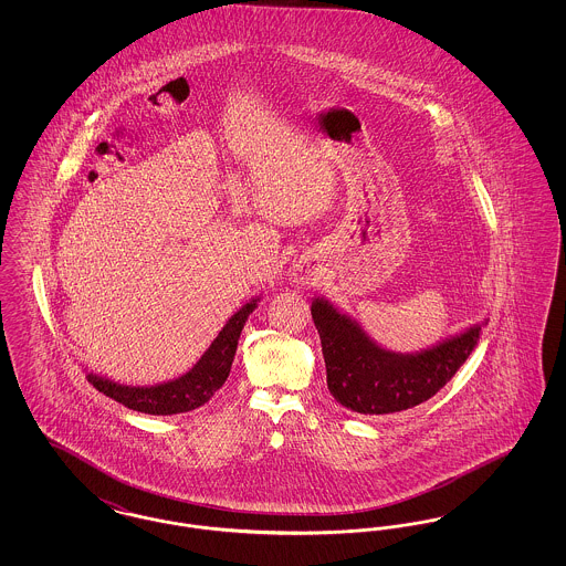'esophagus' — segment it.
Listing matches in <instances>:
<instances>
[{
    "instance_id": "1",
    "label": "esophagus",
    "mask_w": 566,
    "mask_h": 566,
    "mask_svg": "<svg viewBox=\"0 0 566 566\" xmlns=\"http://www.w3.org/2000/svg\"><path fill=\"white\" fill-rule=\"evenodd\" d=\"M298 273H301V277H298V280H305V277H307V270H303V265L298 268Z\"/></svg>"
}]
</instances>
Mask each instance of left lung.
Masks as SVG:
<instances>
[{
  "instance_id": "1",
  "label": "left lung",
  "mask_w": 566,
  "mask_h": 566,
  "mask_svg": "<svg viewBox=\"0 0 566 566\" xmlns=\"http://www.w3.org/2000/svg\"><path fill=\"white\" fill-rule=\"evenodd\" d=\"M326 365V386L337 403L358 413H395L429 401L475 350L482 323L420 352L379 346L365 328L328 298L312 301Z\"/></svg>"
}]
</instances>
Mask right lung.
<instances>
[{"label":"right lung","mask_w":566,"mask_h":566,"mask_svg":"<svg viewBox=\"0 0 566 566\" xmlns=\"http://www.w3.org/2000/svg\"><path fill=\"white\" fill-rule=\"evenodd\" d=\"M259 301L261 296H252L248 303H243L242 307L220 328L210 348L203 352L201 358L182 376L167 379L161 384H153V386L120 384L93 371L86 374V379L109 399L142 413L174 416V413L197 409L208 403L214 397L216 390L227 381L243 324L259 307Z\"/></svg>","instance_id":"obj_1"}]
</instances>
